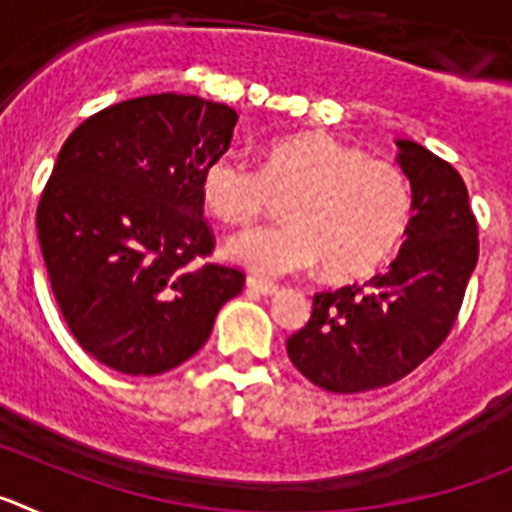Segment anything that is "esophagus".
<instances>
[{
  "mask_svg": "<svg viewBox=\"0 0 512 512\" xmlns=\"http://www.w3.org/2000/svg\"><path fill=\"white\" fill-rule=\"evenodd\" d=\"M246 289L248 292H256V295H274V292H277V284L264 282V279H256V277H248Z\"/></svg>",
  "mask_w": 512,
  "mask_h": 512,
  "instance_id": "esophagus-1",
  "label": "esophagus"
}]
</instances>
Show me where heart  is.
Returning <instances> with one entry per match:
<instances>
[{
	"label": "heart",
	"mask_w": 512,
	"mask_h": 512,
	"mask_svg": "<svg viewBox=\"0 0 512 512\" xmlns=\"http://www.w3.org/2000/svg\"><path fill=\"white\" fill-rule=\"evenodd\" d=\"M284 202L277 228L233 235L225 256L284 277L323 264L333 279H364L392 259L413 220V187L392 161L369 158L333 135L271 140L261 169L225 151L202 174V202L225 225H248Z\"/></svg>",
	"instance_id": "b5f03b06"
}]
</instances>
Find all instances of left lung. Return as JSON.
<instances>
[{
	"label": "left lung",
	"mask_w": 512,
	"mask_h": 512,
	"mask_svg": "<svg viewBox=\"0 0 512 512\" xmlns=\"http://www.w3.org/2000/svg\"><path fill=\"white\" fill-rule=\"evenodd\" d=\"M397 164L413 187V220L390 269L364 284L312 297L292 333V364L328 392L354 395L408 377L446 341L479 259L477 217L459 171L397 140Z\"/></svg>",
	"instance_id": "8db88e82"
}]
</instances>
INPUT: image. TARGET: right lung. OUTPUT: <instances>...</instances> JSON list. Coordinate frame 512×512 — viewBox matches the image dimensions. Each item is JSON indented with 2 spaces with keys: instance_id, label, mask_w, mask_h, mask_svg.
Instances as JSON below:
<instances>
[{
  "instance_id": "1",
  "label": "right lung",
  "mask_w": 512,
  "mask_h": 512,
  "mask_svg": "<svg viewBox=\"0 0 512 512\" xmlns=\"http://www.w3.org/2000/svg\"><path fill=\"white\" fill-rule=\"evenodd\" d=\"M233 107L151 94L104 107L66 138L38 202V241L79 346L153 377L205 346L243 271L194 266L215 248L202 174L228 151Z\"/></svg>"
}]
</instances>
